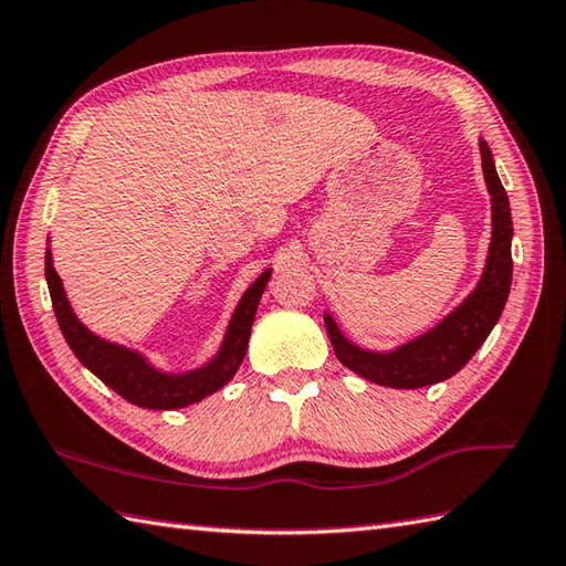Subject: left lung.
Instances as JSON below:
<instances>
[{
	"label": "left lung",
	"instance_id": "obj_1",
	"mask_svg": "<svg viewBox=\"0 0 566 566\" xmlns=\"http://www.w3.org/2000/svg\"><path fill=\"white\" fill-rule=\"evenodd\" d=\"M481 157L485 186H489L493 201V240L481 282L463 298V304L453 308L439 326L427 331L424 336L409 340L390 353H375L353 346L340 334L336 321L328 314L324 316L336 358L348 370L358 373L360 378L375 385L395 387V390H417V387L447 380L473 358V353L483 346V340L489 338L497 318H501L513 282V218L507 193L495 174L493 154L485 142H481Z\"/></svg>",
	"mask_w": 566,
	"mask_h": 566
}]
</instances>
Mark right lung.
Instances as JSON below:
<instances>
[{
  "mask_svg": "<svg viewBox=\"0 0 566 566\" xmlns=\"http://www.w3.org/2000/svg\"><path fill=\"white\" fill-rule=\"evenodd\" d=\"M270 274L272 270H264L258 280L250 284V290L242 294L235 314L230 318L228 334L223 338V346L218 350V356L206 363L203 368H196L184 375H169L151 368L139 353L125 346H115V343L91 334V331L77 321L69 298H65L61 276L53 270L51 250H46V282L53 312L55 318H59V326L65 340H69L71 350L75 353V358L93 375H97L107 387H113L119 397H125L127 402L147 409H179L196 405L201 402L203 397L213 395L220 387L228 385L232 375L238 373L242 358H245L254 312H258L260 296L264 292V286H268Z\"/></svg>",
  "mask_w": 566,
  "mask_h": 566,
  "instance_id": "obj_1",
  "label": "right lung"
}]
</instances>
